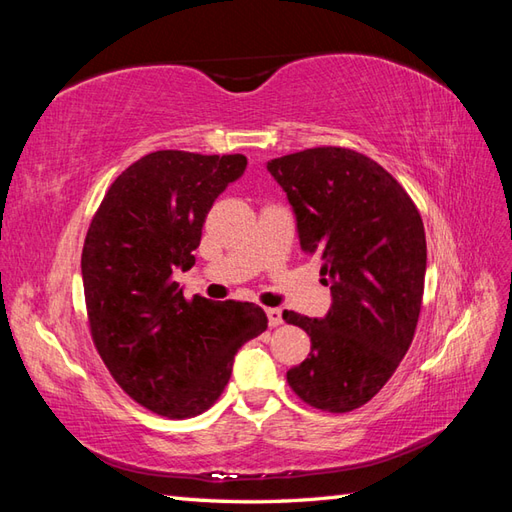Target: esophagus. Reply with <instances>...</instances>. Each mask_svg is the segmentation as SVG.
I'll list each match as a JSON object with an SVG mask.
<instances>
[{
	"label": "esophagus",
	"mask_w": 512,
	"mask_h": 512,
	"mask_svg": "<svg viewBox=\"0 0 512 512\" xmlns=\"http://www.w3.org/2000/svg\"><path fill=\"white\" fill-rule=\"evenodd\" d=\"M266 317H268L270 328H277V325L284 323V319H281V310L279 308H268L266 310Z\"/></svg>",
	"instance_id": "esophagus-1"
}]
</instances>
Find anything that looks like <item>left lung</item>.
<instances>
[{"mask_svg":"<svg viewBox=\"0 0 512 512\" xmlns=\"http://www.w3.org/2000/svg\"><path fill=\"white\" fill-rule=\"evenodd\" d=\"M297 217L301 250L319 255L332 306L323 319L284 310L310 336L288 385L310 407L345 413L372 400L416 332L427 239L416 204L383 167L345 147L268 162Z\"/></svg>","mask_w":512,"mask_h":512,"instance_id":"left-lung-1","label":"left lung"}]
</instances>
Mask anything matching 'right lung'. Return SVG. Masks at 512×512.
Returning <instances> with one entry per match:
<instances>
[{
  "label": "right lung",
  "instance_id": "add662e5",
  "mask_svg": "<svg viewBox=\"0 0 512 512\" xmlns=\"http://www.w3.org/2000/svg\"><path fill=\"white\" fill-rule=\"evenodd\" d=\"M246 156L154 151L118 176L81 255L94 347L138 405L191 418L220 398L239 347L268 328L255 303L184 299L171 281L195 264L206 213Z\"/></svg>",
  "mask_w": 512,
  "mask_h": 512
}]
</instances>
